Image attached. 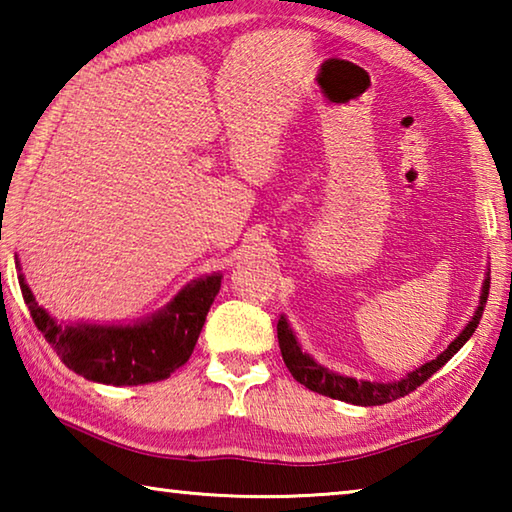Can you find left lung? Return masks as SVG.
<instances>
[{
  "mask_svg": "<svg viewBox=\"0 0 512 512\" xmlns=\"http://www.w3.org/2000/svg\"><path fill=\"white\" fill-rule=\"evenodd\" d=\"M488 291H490V280H485L483 284V293H481V305L476 309L474 318L467 323L461 334L456 336V341L449 343V348L438 354L436 359L424 363L418 370H413L411 375H406V379L393 381V384H375V381H357L352 377H341L336 372H329L327 368L320 366L314 359L300 350V345L296 341V336L287 325V318L277 320V341H280V352L282 359L287 363L289 372L293 379L300 381L302 386H307L309 391L334 397V400L341 402H350V404H359V406H377V404H386L393 400H400V397L413 393L415 388L422 386L433 372L440 370L445 363L454 357V354L463 348L467 339L474 334V329L479 327V320L483 316L485 302H488Z\"/></svg>",
  "mask_w": 512,
  "mask_h": 512,
  "instance_id": "1",
  "label": "left lung"
}]
</instances>
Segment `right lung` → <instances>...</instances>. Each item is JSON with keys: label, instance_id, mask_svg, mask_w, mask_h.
<instances>
[{"label": "right lung", "instance_id": "right-lung-1", "mask_svg": "<svg viewBox=\"0 0 512 512\" xmlns=\"http://www.w3.org/2000/svg\"><path fill=\"white\" fill-rule=\"evenodd\" d=\"M20 289L33 323L69 370L99 384L137 386L167 379L192 357L221 275L189 284L162 314L133 327L60 325L38 307L22 275Z\"/></svg>", "mask_w": 512, "mask_h": 512}]
</instances>
